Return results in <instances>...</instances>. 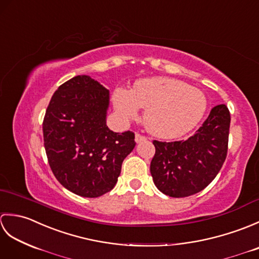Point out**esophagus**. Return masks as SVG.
Instances as JSON below:
<instances>
[{"label":"esophagus","instance_id":"esophagus-1","mask_svg":"<svg viewBox=\"0 0 259 259\" xmlns=\"http://www.w3.org/2000/svg\"><path fill=\"white\" fill-rule=\"evenodd\" d=\"M147 140V137H145V136H142L141 134H139V133H136V142H142V141H146Z\"/></svg>","mask_w":259,"mask_h":259}]
</instances>
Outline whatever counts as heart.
I'll return each instance as SVG.
<instances>
[{"instance_id":"1","label":"heart","mask_w":259,"mask_h":259,"mask_svg":"<svg viewBox=\"0 0 259 259\" xmlns=\"http://www.w3.org/2000/svg\"><path fill=\"white\" fill-rule=\"evenodd\" d=\"M115 109L125 119H136L146 109L145 124L160 138H178L200 122L207 110L203 92L172 78H150L137 81L133 90L113 92Z\"/></svg>"}]
</instances>
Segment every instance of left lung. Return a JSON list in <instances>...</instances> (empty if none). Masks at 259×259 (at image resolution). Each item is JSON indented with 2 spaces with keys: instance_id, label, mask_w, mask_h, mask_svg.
I'll return each mask as SVG.
<instances>
[{
  "instance_id": "8db88e82",
  "label": "left lung",
  "mask_w": 259,
  "mask_h": 259,
  "mask_svg": "<svg viewBox=\"0 0 259 259\" xmlns=\"http://www.w3.org/2000/svg\"><path fill=\"white\" fill-rule=\"evenodd\" d=\"M230 112L225 104L211 109L205 122L186 140H153V183L162 194L185 198L205 189L226 160Z\"/></svg>"
}]
</instances>
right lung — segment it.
I'll list each match as a JSON object with an SVG mask.
<instances>
[{"label":"right lung","instance_id":"obj_1","mask_svg":"<svg viewBox=\"0 0 259 259\" xmlns=\"http://www.w3.org/2000/svg\"><path fill=\"white\" fill-rule=\"evenodd\" d=\"M109 91L76 75L54 92L43 119V141L53 175L64 188L88 198L112 190L135 134L113 133L106 123Z\"/></svg>","mask_w":259,"mask_h":259}]
</instances>
